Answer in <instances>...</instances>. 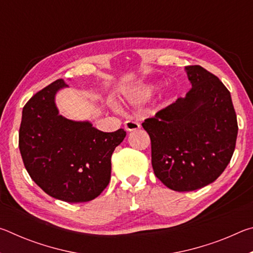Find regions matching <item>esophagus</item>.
<instances>
[{
	"instance_id": "obj_1",
	"label": "esophagus",
	"mask_w": 253,
	"mask_h": 253,
	"mask_svg": "<svg viewBox=\"0 0 253 253\" xmlns=\"http://www.w3.org/2000/svg\"><path fill=\"white\" fill-rule=\"evenodd\" d=\"M124 127H125V130L127 131H134V130L139 129L140 124L132 121H126L125 124H124Z\"/></svg>"
}]
</instances>
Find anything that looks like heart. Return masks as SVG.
<instances>
[{
  "label": "heart",
  "mask_w": 253,
  "mask_h": 253,
  "mask_svg": "<svg viewBox=\"0 0 253 253\" xmlns=\"http://www.w3.org/2000/svg\"><path fill=\"white\" fill-rule=\"evenodd\" d=\"M158 89L157 84H149L146 85H142V87L136 88L135 90L130 91L127 95V101L130 102L132 105H139L147 102L152 99L155 95Z\"/></svg>",
  "instance_id": "b5f03b06"
}]
</instances>
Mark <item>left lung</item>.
<instances>
[{"mask_svg": "<svg viewBox=\"0 0 253 253\" xmlns=\"http://www.w3.org/2000/svg\"><path fill=\"white\" fill-rule=\"evenodd\" d=\"M185 71L192 84L185 98L142 124L151 137L154 173L177 192L215 181L231 161L238 136L237 115L222 81L201 66Z\"/></svg>", "mask_w": 253, "mask_h": 253, "instance_id": "1", "label": "left lung"}]
</instances>
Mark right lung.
Instances as JSON below:
<instances>
[{"label":"right lung","mask_w":253,"mask_h":253,"mask_svg":"<svg viewBox=\"0 0 253 253\" xmlns=\"http://www.w3.org/2000/svg\"><path fill=\"white\" fill-rule=\"evenodd\" d=\"M65 87V80H55L25 104L19 148L29 175L46 194L68 203L88 202L109 184L111 155L126 131L104 132L59 115L54 97Z\"/></svg>","instance_id":"add662e5"}]
</instances>
